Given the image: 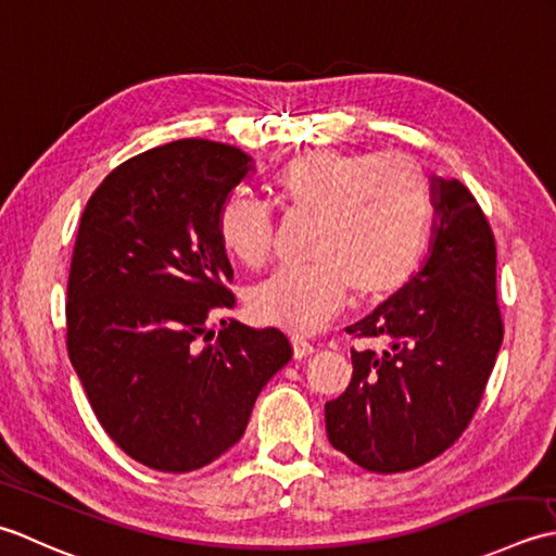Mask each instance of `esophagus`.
I'll return each instance as SVG.
<instances>
[{"label":"esophagus","instance_id":"obj_1","mask_svg":"<svg viewBox=\"0 0 556 556\" xmlns=\"http://www.w3.org/2000/svg\"><path fill=\"white\" fill-rule=\"evenodd\" d=\"M292 353H294V359H302V357H309L314 353V345L309 341H304V338L294 336L292 338Z\"/></svg>","mask_w":556,"mask_h":556}]
</instances>
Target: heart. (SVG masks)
<instances>
[{"label":"heart","mask_w":556,"mask_h":556,"mask_svg":"<svg viewBox=\"0 0 556 556\" xmlns=\"http://www.w3.org/2000/svg\"><path fill=\"white\" fill-rule=\"evenodd\" d=\"M278 199L316 218L309 266L278 268L249 294L258 324L309 336L343 307L350 290L377 300L420 266L432 228V187L410 155L307 151L276 175ZM218 240L242 266L266 262L274 215L235 191L218 211Z\"/></svg>","instance_id":"heart-1"}]
</instances>
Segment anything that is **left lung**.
Masks as SVG:
<instances>
[{"label":"left lung","instance_id":"1","mask_svg":"<svg viewBox=\"0 0 556 556\" xmlns=\"http://www.w3.org/2000/svg\"><path fill=\"white\" fill-rule=\"evenodd\" d=\"M432 240L417 274L348 333L353 379L326 403L333 448L371 472H403L444 453L472 420L504 341L496 247L480 203L458 179L432 177Z\"/></svg>","mask_w":556,"mask_h":556}]
</instances>
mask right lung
<instances>
[{"label":"right lung","instance_id":"right-lung-1","mask_svg":"<svg viewBox=\"0 0 556 556\" xmlns=\"http://www.w3.org/2000/svg\"><path fill=\"white\" fill-rule=\"evenodd\" d=\"M254 169L235 146L173 141L112 169L81 215L70 359L110 439L153 470L189 472L223 456L292 357L278 328H208L235 304L218 211Z\"/></svg>","mask_w":556,"mask_h":556}]
</instances>
